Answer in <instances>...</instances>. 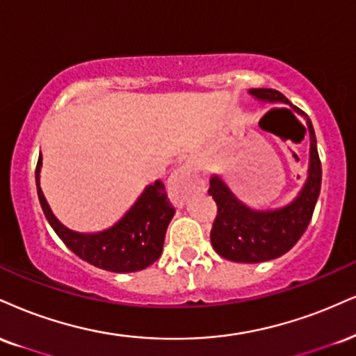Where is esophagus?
I'll return each instance as SVG.
<instances>
[{
  "label": "esophagus",
  "mask_w": 356,
  "mask_h": 356,
  "mask_svg": "<svg viewBox=\"0 0 356 356\" xmlns=\"http://www.w3.org/2000/svg\"><path fill=\"white\" fill-rule=\"evenodd\" d=\"M169 195L175 204H184L195 191H204V181L194 177L189 167H179L169 179Z\"/></svg>",
  "instance_id": "obj_1"
}]
</instances>
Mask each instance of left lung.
<instances>
[{
    "mask_svg": "<svg viewBox=\"0 0 356 356\" xmlns=\"http://www.w3.org/2000/svg\"><path fill=\"white\" fill-rule=\"evenodd\" d=\"M260 102L289 104L307 121L310 134V159L307 181L290 204L278 209H252L243 204L219 175H212L209 194L217 204V217L211 230L213 250L227 260L260 264L286 254L310 224L322 186V164L316 151V137L308 115L275 89H248Z\"/></svg>",
    "mask_w": 356,
    "mask_h": 356,
    "instance_id": "1",
    "label": "left lung"
}]
</instances>
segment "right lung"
Returning <instances> with one entry per match:
<instances>
[{"label":"right lung","mask_w":356,"mask_h":356,"mask_svg":"<svg viewBox=\"0 0 356 356\" xmlns=\"http://www.w3.org/2000/svg\"><path fill=\"white\" fill-rule=\"evenodd\" d=\"M41 165L42 157L40 154L36 165V187L42 212L58 237L79 259L102 270L115 273L144 270L159 259L167 225L175 213L161 181L145 187L129 211L109 229L83 234L67 229L56 219L40 186Z\"/></svg>","instance_id":"1"}]
</instances>
